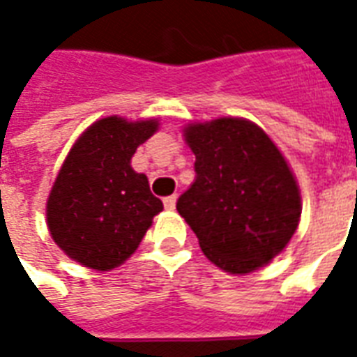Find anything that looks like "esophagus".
I'll return each instance as SVG.
<instances>
[{"label": "esophagus", "instance_id": "esophagus-1", "mask_svg": "<svg viewBox=\"0 0 357 357\" xmlns=\"http://www.w3.org/2000/svg\"><path fill=\"white\" fill-rule=\"evenodd\" d=\"M176 202H178V195H170V197L164 199V206L168 210H174L176 208Z\"/></svg>", "mask_w": 357, "mask_h": 357}]
</instances>
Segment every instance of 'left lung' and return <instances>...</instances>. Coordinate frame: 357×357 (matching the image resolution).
<instances>
[{
    "label": "left lung",
    "instance_id": "1",
    "mask_svg": "<svg viewBox=\"0 0 357 357\" xmlns=\"http://www.w3.org/2000/svg\"><path fill=\"white\" fill-rule=\"evenodd\" d=\"M197 179L178 212L210 262L231 275L264 268L289 245L300 224L298 181L268 133L247 118L189 122Z\"/></svg>",
    "mask_w": 357,
    "mask_h": 357
}]
</instances>
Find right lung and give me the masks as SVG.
I'll return each instance as SVG.
<instances>
[{"instance_id":"1","label":"right lung","mask_w":357,"mask_h":357,"mask_svg":"<svg viewBox=\"0 0 357 357\" xmlns=\"http://www.w3.org/2000/svg\"><path fill=\"white\" fill-rule=\"evenodd\" d=\"M158 118H99L74 141L53 181L45 216L51 239L74 262L95 271L118 268L137 250L162 201L132 168Z\"/></svg>"}]
</instances>
